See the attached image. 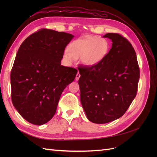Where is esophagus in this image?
<instances>
[{"mask_svg":"<svg viewBox=\"0 0 157 157\" xmlns=\"http://www.w3.org/2000/svg\"><path fill=\"white\" fill-rule=\"evenodd\" d=\"M80 77V75L79 74V73H78L77 74V75H76V78H75L76 80H78Z\"/></svg>","mask_w":157,"mask_h":157,"instance_id":"obj_1","label":"esophagus"}]
</instances>
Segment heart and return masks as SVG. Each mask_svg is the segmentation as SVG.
Returning a JSON list of instances; mask_svg holds the SVG:
<instances>
[{"label": "heart", "mask_w": 157, "mask_h": 157, "mask_svg": "<svg viewBox=\"0 0 157 157\" xmlns=\"http://www.w3.org/2000/svg\"><path fill=\"white\" fill-rule=\"evenodd\" d=\"M67 49L69 52H65L63 58L69 62L81 58L84 65L95 67L106 58L110 50V44L104 38L88 35L71 42Z\"/></svg>", "instance_id": "1"}]
</instances>
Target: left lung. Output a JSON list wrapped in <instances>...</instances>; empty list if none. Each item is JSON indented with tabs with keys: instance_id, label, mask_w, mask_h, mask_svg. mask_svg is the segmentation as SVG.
I'll return each mask as SVG.
<instances>
[{
	"instance_id": "1",
	"label": "left lung",
	"mask_w": 157,
	"mask_h": 157,
	"mask_svg": "<svg viewBox=\"0 0 157 157\" xmlns=\"http://www.w3.org/2000/svg\"><path fill=\"white\" fill-rule=\"evenodd\" d=\"M112 40L106 58L95 67L79 66L80 101L88 119L105 124L121 117L135 98L140 79L136 52L117 33L103 36Z\"/></svg>"
}]
</instances>
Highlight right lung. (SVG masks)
I'll use <instances>...</instances> for the list:
<instances>
[{
	"label": "right lung",
	"mask_w": 157,
	"mask_h": 157,
	"mask_svg": "<svg viewBox=\"0 0 157 157\" xmlns=\"http://www.w3.org/2000/svg\"><path fill=\"white\" fill-rule=\"evenodd\" d=\"M74 36L42 29L22 42L11 71L12 101L20 115L35 125L50 121L63 90L77 70L61 65Z\"/></svg>",
	"instance_id": "obj_1"
}]
</instances>
